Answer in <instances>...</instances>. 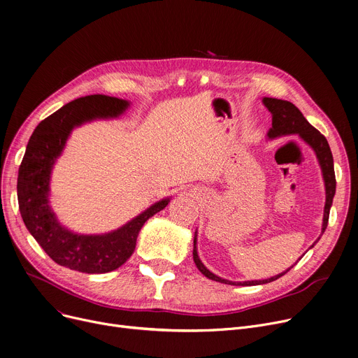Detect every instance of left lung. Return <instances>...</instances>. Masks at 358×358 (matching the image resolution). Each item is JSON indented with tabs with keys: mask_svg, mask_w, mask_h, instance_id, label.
Segmentation results:
<instances>
[{
	"mask_svg": "<svg viewBox=\"0 0 358 358\" xmlns=\"http://www.w3.org/2000/svg\"><path fill=\"white\" fill-rule=\"evenodd\" d=\"M262 103L268 108V111L271 113L273 117V123L270 130L267 131V138L268 139H275V138H281V136H290V135H297L300 136L303 142H306L316 155V159L319 162V166H321L322 171V178H324V184H325V208H324V219H322V234L325 232L327 227H328V219H329V210L332 206V200L335 196V187H336V181H335V171H334V158H332V152L331 148L328 145L327 138L321 134V131L316 130L302 115L293 103L286 101V100H278V99H271V97H264L262 99ZM321 234V235H322ZM321 239L319 236L313 243ZM302 258V257H300ZM299 258V259H300ZM193 259L196 262L197 268L200 270V273L203 275H206L208 278L213 280V281H219V283H224V285H232V286H257V285H266V283H271V281L280 278L281 275H285L290 268H293V266L290 268H287L286 271L280 273L277 275H273L270 278L266 280H250V281H231L227 278H222L216 274H213L212 271H209L206 268V266L200 261L199 254H197V231L194 232V248H193Z\"/></svg>",
	"mask_w": 358,
	"mask_h": 358,
	"instance_id": "left-lung-1",
	"label": "left lung"
}]
</instances>
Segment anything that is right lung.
<instances>
[{
	"label": "right lung",
	"mask_w": 358,
	"mask_h": 358,
	"mask_svg": "<svg viewBox=\"0 0 358 358\" xmlns=\"http://www.w3.org/2000/svg\"><path fill=\"white\" fill-rule=\"evenodd\" d=\"M130 101L103 94L73 100L42 120L29 139L18 168L17 197L26 228L43 251L62 267L87 274H103L119 268L134 254L143 223L169 203L162 199L124 223L101 235L75 234L65 228L49 204L50 176L62 155L71 131L87 122L116 119Z\"/></svg>",
	"instance_id": "add662e5"
}]
</instances>
